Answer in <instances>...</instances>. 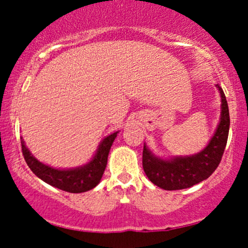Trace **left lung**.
<instances>
[{
    "label": "left lung",
    "mask_w": 248,
    "mask_h": 248,
    "mask_svg": "<svg viewBox=\"0 0 248 248\" xmlns=\"http://www.w3.org/2000/svg\"><path fill=\"white\" fill-rule=\"evenodd\" d=\"M216 86L221 93V119L214 137L204 150L192 156L162 159L155 156L144 145L142 168L152 184L167 191L188 188L206 180L216 170L226 149L231 124L224 92L219 85Z\"/></svg>",
    "instance_id": "left-lung-1"
}]
</instances>
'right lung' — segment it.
<instances>
[{"label": "right lung", "mask_w": 248, "mask_h": 248, "mask_svg": "<svg viewBox=\"0 0 248 248\" xmlns=\"http://www.w3.org/2000/svg\"><path fill=\"white\" fill-rule=\"evenodd\" d=\"M117 133L119 132H115L102 140L93 158L87 164L78 167V168L55 169L42 163L38 159L34 158L33 155L29 151L25 145L24 140L21 139L22 155H24L27 166L33 171V174L44 182L49 184L50 186H54L69 193H82V192L94 188L101 181L103 172L106 170L107 162H108L110 147L116 138Z\"/></svg>", "instance_id": "1"}]
</instances>
